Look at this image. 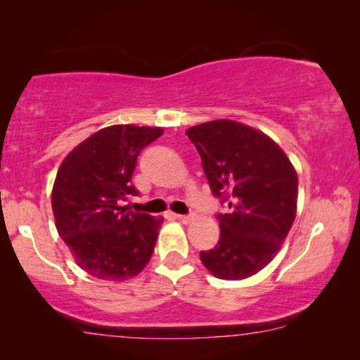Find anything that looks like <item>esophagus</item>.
<instances>
[{"mask_svg": "<svg viewBox=\"0 0 360 360\" xmlns=\"http://www.w3.org/2000/svg\"><path fill=\"white\" fill-rule=\"evenodd\" d=\"M175 218L181 221V223L188 224V223H191V221H193V214H175Z\"/></svg>", "mask_w": 360, "mask_h": 360, "instance_id": "obj_1", "label": "esophagus"}]
</instances>
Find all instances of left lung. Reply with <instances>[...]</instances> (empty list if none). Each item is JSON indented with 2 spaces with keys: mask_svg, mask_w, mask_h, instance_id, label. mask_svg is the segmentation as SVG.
<instances>
[{
  "mask_svg": "<svg viewBox=\"0 0 360 360\" xmlns=\"http://www.w3.org/2000/svg\"><path fill=\"white\" fill-rule=\"evenodd\" d=\"M201 157L218 213L219 240L201 250L214 277L240 280L262 270L280 250L297 214L298 176L285 152L264 132L229 120L186 131Z\"/></svg>",
  "mask_w": 360,
  "mask_h": 360,
  "instance_id": "8db88e82",
  "label": "left lung"
}]
</instances>
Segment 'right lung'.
<instances>
[{
  "label": "right lung",
  "instance_id": "add662e5",
  "mask_svg": "<svg viewBox=\"0 0 360 360\" xmlns=\"http://www.w3.org/2000/svg\"><path fill=\"white\" fill-rule=\"evenodd\" d=\"M160 127L117 124L95 132L62 162L52 190L58 234L77 264L101 280H127L149 262L164 218L134 213L121 201L137 196V155Z\"/></svg>",
  "mask_w": 360,
  "mask_h": 360
}]
</instances>
